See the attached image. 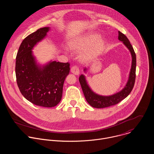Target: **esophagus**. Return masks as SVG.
Returning <instances> with one entry per match:
<instances>
[{
    "label": "esophagus",
    "instance_id": "1",
    "mask_svg": "<svg viewBox=\"0 0 154 154\" xmlns=\"http://www.w3.org/2000/svg\"><path fill=\"white\" fill-rule=\"evenodd\" d=\"M71 71L72 73H73L74 74L76 75H78L79 74V72H80V71H79V68L77 66H72L71 68Z\"/></svg>",
    "mask_w": 154,
    "mask_h": 154
}]
</instances>
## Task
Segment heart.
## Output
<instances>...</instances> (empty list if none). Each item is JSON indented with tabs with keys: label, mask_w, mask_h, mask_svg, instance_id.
<instances>
[{
	"label": "heart",
	"mask_w": 154,
	"mask_h": 154,
	"mask_svg": "<svg viewBox=\"0 0 154 154\" xmlns=\"http://www.w3.org/2000/svg\"><path fill=\"white\" fill-rule=\"evenodd\" d=\"M100 38V36L99 34H91L82 38H79L69 41L68 46L69 49L72 51H78L83 49L85 47L91 46L97 41H99ZM104 47L105 42L103 41L100 40L98 41L92 52H88L82 55V59L83 60H90L94 54H96L100 52L103 49Z\"/></svg>",
	"instance_id": "obj_1"
}]
</instances>
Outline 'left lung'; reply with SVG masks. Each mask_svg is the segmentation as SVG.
<instances>
[{"mask_svg": "<svg viewBox=\"0 0 154 154\" xmlns=\"http://www.w3.org/2000/svg\"><path fill=\"white\" fill-rule=\"evenodd\" d=\"M118 39L123 42L124 45L130 52L131 58H132V60H131V69L130 71L128 81L125 86L121 91L111 96H104L99 95L91 90L90 87L87 83V81L84 75L82 74L79 77V80L85 97L88 103L94 108H102L115 105L118 103L129 95L134 86L136 78V54L132 46L131 45V44L127 36L119 31L118 32ZM84 71L86 72V68L84 69Z\"/></svg>", "mask_w": 154, "mask_h": 154, "instance_id": "1", "label": "left lung"}]
</instances>
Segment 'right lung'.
I'll return each instance as SVG.
<instances>
[{
	"label": "right lung",
	"instance_id": "obj_1",
	"mask_svg": "<svg viewBox=\"0 0 154 154\" xmlns=\"http://www.w3.org/2000/svg\"><path fill=\"white\" fill-rule=\"evenodd\" d=\"M49 27H43L27 36L20 44L16 58V77L23 96L32 103L53 107L60 102L64 80L69 73L70 64L50 61L38 64L32 49L45 38Z\"/></svg>",
	"mask_w": 154,
	"mask_h": 154
}]
</instances>
